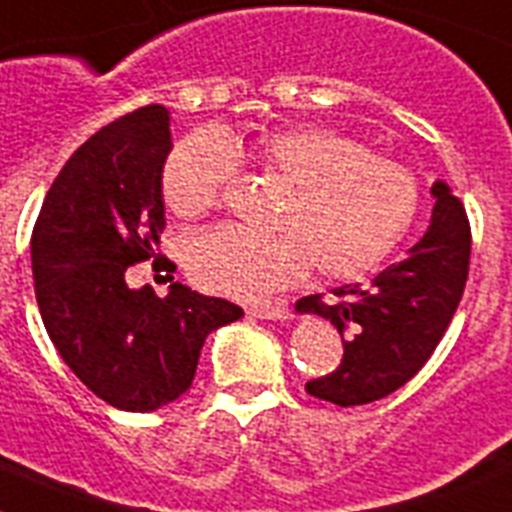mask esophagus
<instances>
[{
    "mask_svg": "<svg viewBox=\"0 0 512 512\" xmlns=\"http://www.w3.org/2000/svg\"><path fill=\"white\" fill-rule=\"evenodd\" d=\"M247 312L252 317H260V320H286V317H289V307H286L283 302L249 304Z\"/></svg>",
    "mask_w": 512,
    "mask_h": 512,
    "instance_id": "esophagus-1",
    "label": "esophagus"
}]
</instances>
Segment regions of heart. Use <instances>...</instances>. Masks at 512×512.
<instances>
[{
  "mask_svg": "<svg viewBox=\"0 0 512 512\" xmlns=\"http://www.w3.org/2000/svg\"><path fill=\"white\" fill-rule=\"evenodd\" d=\"M283 184L270 234L213 229L195 236L187 268L213 294L255 299L315 268L322 278L362 276L401 242L416 216L409 171L325 127H283L242 137L192 132L163 163V200L179 218H200L221 200L236 162Z\"/></svg>",
  "mask_w": 512,
  "mask_h": 512,
  "instance_id": "obj_1",
  "label": "heart"
}]
</instances>
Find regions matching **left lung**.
<instances>
[{
	"mask_svg": "<svg viewBox=\"0 0 512 512\" xmlns=\"http://www.w3.org/2000/svg\"><path fill=\"white\" fill-rule=\"evenodd\" d=\"M435 208L424 236L369 286H341L296 302L299 315L336 325L343 359L330 375L307 382V393L336 406L380 401L427 364L453 320L468 278L471 229L448 184H432Z\"/></svg>",
	"mask_w": 512,
	"mask_h": 512,
	"instance_id": "1",
	"label": "left lung"
}]
</instances>
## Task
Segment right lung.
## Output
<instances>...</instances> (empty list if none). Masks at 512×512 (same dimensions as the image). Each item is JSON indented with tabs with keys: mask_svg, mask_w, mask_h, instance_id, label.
Returning <instances> with one entry per match:
<instances>
[{
	"mask_svg": "<svg viewBox=\"0 0 512 512\" xmlns=\"http://www.w3.org/2000/svg\"><path fill=\"white\" fill-rule=\"evenodd\" d=\"M169 109L124 114L64 163L30 239L36 302L64 364L122 411H156L195 380L213 330L242 307L171 283L132 289L127 268L156 255L166 226L161 176L171 153Z\"/></svg>",
	"mask_w": 512,
	"mask_h": 512,
	"instance_id": "obj_1",
	"label": "right lung"
}]
</instances>
